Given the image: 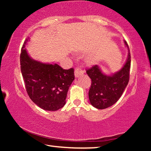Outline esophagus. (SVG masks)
<instances>
[{"mask_svg": "<svg viewBox=\"0 0 151 151\" xmlns=\"http://www.w3.org/2000/svg\"><path fill=\"white\" fill-rule=\"evenodd\" d=\"M83 73H84V71H83V69H82V68H78V67L75 68V76L76 78H77V77H78L79 76L82 75Z\"/></svg>", "mask_w": 151, "mask_h": 151, "instance_id": "esophagus-1", "label": "esophagus"}]
</instances>
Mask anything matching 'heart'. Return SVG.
Returning <instances> with one entry per match:
<instances>
[{"label":"heart","mask_w":151,"mask_h":151,"mask_svg":"<svg viewBox=\"0 0 151 151\" xmlns=\"http://www.w3.org/2000/svg\"><path fill=\"white\" fill-rule=\"evenodd\" d=\"M90 60H94V58H91Z\"/></svg>","instance_id":"b5f03b06"}]
</instances>
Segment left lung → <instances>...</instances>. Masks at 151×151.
I'll use <instances>...</instances> for the list:
<instances>
[{"instance_id":"obj_1","label":"left lung","mask_w":151,"mask_h":151,"mask_svg":"<svg viewBox=\"0 0 151 151\" xmlns=\"http://www.w3.org/2000/svg\"><path fill=\"white\" fill-rule=\"evenodd\" d=\"M124 43L128 49V57L124 65L119 71L106 75L99 65L86 70V74L92 81L88 92L89 101L96 109H104L116 103L129 83L131 54L127 42L124 40Z\"/></svg>"}]
</instances>
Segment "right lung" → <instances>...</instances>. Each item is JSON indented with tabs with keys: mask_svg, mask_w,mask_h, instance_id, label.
<instances>
[{
	"mask_svg": "<svg viewBox=\"0 0 151 151\" xmlns=\"http://www.w3.org/2000/svg\"><path fill=\"white\" fill-rule=\"evenodd\" d=\"M29 38L22 45L20 70L30 99L38 106L56 111L65 106L70 86L75 80L74 69H63L56 63H45L30 57L26 49Z\"/></svg>",
	"mask_w": 151,
	"mask_h": 151,
	"instance_id": "1",
	"label": "right lung"
}]
</instances>
